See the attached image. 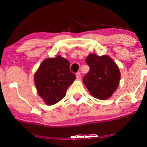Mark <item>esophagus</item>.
I'll return each instance as SVG.
<instances>
[{
	"instance_id": "esophagus-1",
	"label": "esophagus",
	"mask_w": 147,
	"mask_h": 147,
	"mask_svg": "<svg viewBox=\"0 0 147 147\" xmlns=\"http://www.w3.org/2000/svg\"><path fill=\"white\" fill-rule=\"evenodd\" d=\"M81 76H82V75H81L80 72H77L76 73V77H77V79L78 80H80L81 79Z\"/></svg>"
}]
</instances>
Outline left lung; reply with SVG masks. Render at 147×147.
I'll list each match as a JSON object with an SVG mask.
<instances>
[{"label":"left lung","mask_w":147,"mask_h":147,"mask_svg":"<svg viewBox=\"0 0 147 147\" xmlns=\"http://www.w3.org/2000/svg\"><path fill=\"white\" fill-rule=\"evenodd\" d=\"M85 61L90 71L84 76V84L95 98H109L119 85L120 72L117 65L107 55L90 54Z\"/></svg>","instance_id":"1"}]
</instances>
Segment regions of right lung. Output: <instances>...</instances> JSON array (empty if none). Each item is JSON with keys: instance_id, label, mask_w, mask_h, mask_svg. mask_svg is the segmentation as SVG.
Wrapping results in <instances>:
<instances>
[{"instance_id": "add662e5", "label": "right lung", "mask_w": 147, "mask_h": 147, "mask_svg": "<svg viewBox=\"0 0 147 147\" xmlns=\"http://www.w3.org/2000/svg\"><path fill=\"white\" fill-rule=\"evenodd\" d=\"M69 61L57 55L44 60L35 74V83L38 94L48 105L64 98L67 87L76 78L69 70Z\"/></svg>"}]
</instances>
